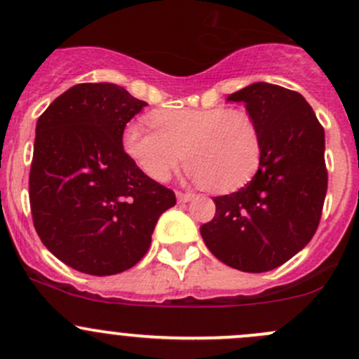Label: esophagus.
<instances>
[{
	"label": "esophagus",
	"instance_id": "obj_1",
	"mask_svg": "<svg viewBox=\"0 0 359 359\" xmlns=\"http://www.w3.org/2000/svg\"><path fill=\"white\" fill-rule=\"evenodd\" d=\"M194 198V194L193 193H177V201L179 203H187V201H191Z\"/></svg>",
	"mask_w": 359,
	"mask_h": 359
}]
</instances>
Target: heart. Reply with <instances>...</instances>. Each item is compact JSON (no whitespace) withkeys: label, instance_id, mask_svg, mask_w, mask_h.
<instances>
[{"label":"heart","instance_id":"b5f03b06","mask_svg":"<svg viewBox=\"0 0 359 359\" xmlns=\"http://www.w3.org/2000/svg\"><path fill=\"white\" fill-rule=\"evenodd\" d=\"M154 130L130 123L123 146L139 168L165 182L182 165L191 177L213 193L240 189L257 172L262 140L255 121L227 107L165 109L149 116Z\"/></svg>","mask_w":359,"mask_h":359}]
</instances>
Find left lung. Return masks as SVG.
Listing matches in <instances>:
<instances>
[{
    "label": "left lung",
    "mask_w": 359,
    "mask_h": 359,
    "mask_svg": "<svg viewBox=\"0 0 359 359\" xmlns=\"http://www.w3.org/2000/svg\"><path fill=\"white\" fill-rule=\"evenodd\" d=\"M243 102L262 140L259 170L245 187L213 198L215 217L200 233L229 267L266 273L314 236L327 196L325 130L300 93L252 83L227 97Z\"/></svg>",
    "instance_id": "left-lung-1"
}]
</instances>
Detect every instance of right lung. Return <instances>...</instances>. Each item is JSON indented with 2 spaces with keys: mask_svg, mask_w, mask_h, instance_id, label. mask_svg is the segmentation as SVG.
I'll return each mask as SVG.
<instances>
[{
  "mask_svg": "<svg viewBox=\"0 0 359 359\" xmlns=\"http://www.w3.org/2000/svg\"><path fill=\"white\" fill-rule=\"evenodd\" d=\"M147 104L112 83H81L36 123L29 173L32 222L43 245L79 273L111 276L149 250L172 189L123 149V132Z\"/></svg>",
  "mask_w": 359,
  "mask_h": 359,
  "instance_id": "1",
  "label": "right lung"
}]
</instances>
